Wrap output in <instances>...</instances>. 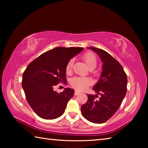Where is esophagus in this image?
I'll return each mask as SVG.
<instances>
[{"instance_id": "obj_1", "label": "esophagus", "mask_w": 148, "mask_h": 148, "mask_svg": "<svg viewBox=\"0 0 148 148\" xmlns=\"http://www.w3.org/2000/svg\"><path fill=\"white\" fill-rule=\"evenodd\" d=\"M79 92L77 91H75V92H74V95H79Z\"/></svg>"}]
</instances>
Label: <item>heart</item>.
Returning <instances> with one entry per match:
<instances>
[{
	"label": "heart",
	"instance_id": "b5f03b06",
	"mask_svg": "<svg viewBox=\"0 0 148 148\" xmlns=\"http://www.w3.org/2000/svg\"><path fill=\"white\" fill-rule=\"evenodd\" d=\"M82 59L86 62L87 66L89 67L90 69H93L97 66V59L94 53L91 52H87L85 53ZM74 64V60L71 59L68 62L66 66V72H70L72 69ZM71 84L75 89L79 91H83L86 89L87 87L90 86L91 84V81L88 78L86 77H76L72 78L71 81Z\"/></svg>",
	"mask_w": 148,
	"mask_h": 148
}]
</instances>
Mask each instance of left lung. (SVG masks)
Instances as JSON below:
<instances>
[{
  "label": "left lung",
  "mask_w": 148,
  "mask_h": 148,
  "mask_svg": "<svg viewBox=\"0 0 148 148\" xmlns=\"http://www.w3.org/2000/svg\"><path fill=\"white\" fill-rule=\"evenodd\" d=\"M98 54L102 64V71L98 82L92 87L96 95H87L88 100L81 107L83 116L94 123H103L117 112L127 92V74L120 64L104 50L90 47ZM101 95L97 99L98 95Z\"/></svg>",
  "instance_id": "1"
}]
</instances>
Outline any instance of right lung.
I'll return each mask as SVG.
<instances>
[{"label":"right lung","mask_w":148,"mask_h":148,"mask_svg":"<svg viewBox=\"0 0 148 148\" xmlns=\"http://www.w3.org/2000/svg\"><path fill=\"white\" fill-rule=\"evenodd\" d=\"M83 47H58L40 55L27 66L23 74L22 87L30 106L44 119L62 116L74 90L65 88L60 93L54 91L59 83L66 84V66Z\"/></svg>","instance_id":"1"}]
</instances>
